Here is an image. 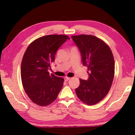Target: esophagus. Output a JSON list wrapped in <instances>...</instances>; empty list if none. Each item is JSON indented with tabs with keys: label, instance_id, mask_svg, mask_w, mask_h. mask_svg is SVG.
I'll list each match as a JSON object with an SVG mask.
<instances>
[{
	"label": "esophagus",
	"instance_id": "34e87169",
	"mask_svg": "<svg viewBox=\"0 0 135 135\" xmlns=\"http://www.w3.org/2000/svg\"><path fill=\"white\" fill-rule=\"evenodd\" d=\"M64 79H65V81H69V80L70 79V78H68V77H65V78H64Z\"/></svg>",
	"mask_w": 135,
	"mask_h": 135
}]
</instances>
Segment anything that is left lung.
I'll use <instances>...</instances> for the list:
<instances>
[{
    "label": "left lung",
    "instance_id": "obj_1",
    "mask_svg": "<svg viewBox=\"0 0 135 135\" xmlns=\"http://www.w3.org/2000/svg\"><path fill=\"white\" fill-rule=\"evenodd\" d=\"M71 38L81 53L83 65L89 71L88 80L79 79L76 94L86 104H96L107 95L113 84L115 68L113 53L104 41L93 35Z\"/></svg>",
    "mask_w": 135,
    "mask_h": 135
}]
</instances>
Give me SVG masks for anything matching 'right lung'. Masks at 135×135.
Here are the masks:
<instances>
[{"label": "right lung", "instance_id": "1", "mask_svg": "<svg viewBox=\"0 0 135 135\" xmlns=\"http://www.w3.org/2000/svg\"><path fill=\"white\" fill-rule=\"evenodd\" d=\"M70 38L64 35L41 37L28 46L21 65L22 86L30 99L41 106H46L55 100L64 79L49 74L50 64L54 61L57 49Z\"/></svg>", "mask_w": 135, "mask_h": 135}]
</instances>
